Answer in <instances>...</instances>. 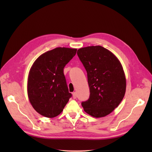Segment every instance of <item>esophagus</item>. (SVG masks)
I'll use <instances>...</instances> for the list:
<instances>
[{"label": "esophagus", "instance_id": "34e87169", "mask_svg": "<svg viewBox=\"0 0 152 152\" xmlns=\"http://www.w3.org/2000/svg\"><path fill=\"white\" fill-rule=\"evenodd\" d=\"M72 96H73V99H76L77 98V93L76 92H74L72 93Z\"/></svg>", "mask_w": 152, "mask_h": 152}]
</instances>
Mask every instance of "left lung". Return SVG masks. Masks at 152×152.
Masks as SVG:
<instances>
[{
	"label": "left lung",
	"mask_w": 152,
	"mask_h": 152,
	"mask_svg": "<svg viewBox=\"0 0 152 152\" xmlns=\"http://www.w3.org/2000/svg\"><path fill=\"white\" fill-rule=\"evenodd\" d=\"M77 54L86 70L90 92L82 107L93 117L107 115L118 107L125 93L121 64L111 51L101 46L80 48Z\"/></svg>",
	"instance_id": "1"
}]
</instances>
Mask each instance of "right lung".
Returning a JSON list of instances; mask_svg holds the SVG:
<instances>
[{
	"label": "right lung",
	"mask_w": 152,
	"mask_h": 152,
	"mask_svg": "<svg viewBox=\"0 0 152 152\" xmlns=\"http://www.w3.org/2000/svg\"><path fill=\"white\" fill-rule=\"evenodd\" d=\"M76 49L57 48L34 61L28 78V99L35 110L46 118L60 114L72 94L69 92L63 69Z\"/></svg>",
	"instance_id": "obj_1"
}]
</instances>
